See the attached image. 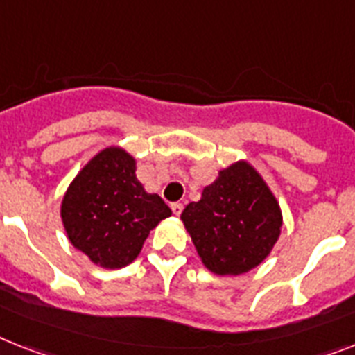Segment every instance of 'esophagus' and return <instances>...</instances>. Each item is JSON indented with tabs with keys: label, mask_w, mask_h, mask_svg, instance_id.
<instances>
[{
	"label": "esophagus",
	"mask_w": 355,
	"mask_h": 355,
	"mask_svg": "<svg viewBox=\"0 0 355 355\" xmlns=\"http://www.w3.org/2000/svg\"><path fill=\"white\" fill-rule=\"evenodd\" d=\"M172 212L175 214V216H180L181 212H183V203H180V201H175V203L171 205Z\"/></svg>",
	"instance_id": "esophagus-1"
}]
</instances>
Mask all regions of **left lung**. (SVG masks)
<instances>
[{"mask_svg": "<svg viewBox=\"0 0 355 355\" xmlns=\"http://www.w3.org/2000/svg\"><path fill=\"white\" fill-rule=\"evenodd\" d=\"M181 219L203 265L219 276H239L259 265L283 225L276 198L245 161L219 172Z\"/></svg>", "mask_w": 355, "mask_h": 355, "instance_id": "obj_1", "label": "left lung"}]
</instances>
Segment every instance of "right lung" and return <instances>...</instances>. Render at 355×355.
<instances>
[{"instance_id": "obj_1", "label": "right lung", "mask_w": 355, "mask_h": 355, "mask_svg": "<svg viewBox=\"0 0 355 355\" xmlns=\"http://www.w3.org/2000/svg\"><path fill=\"white\" fill-rule=\"evenodd\" d=\"M134 172V157L110 146L83 166L63 198L70 243L103 268L134 261L152 228L172 214L159 196L145 192Z\"/></svg>"}]
</instances>
